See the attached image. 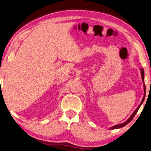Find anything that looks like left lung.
Segmentation results:
<instances>
[{
    "label": "left lung",
    "instance_id": "1",
    "mask_svg": "<svg viewBox=\"0 0 151 151\" xmlns=\"http://www.w3.org/2000/svg\"><path fill=\"white\" fill-rule=\"evenodd\" d=\"M140 70H141V75H142V81H143V83H144V89H145V95H144V97H143V99H142V101H141V103H140V104L139 105V106L137 107L136 110H135L134 111V112L132 114V115L131 116H130L129 118V119L127 120V121H125V122H124V123H122V124H116V125H115V126H113V127H110V129H119V128H121V127H124V126L127 125V124L129 123H130V122L132 121V120L133 119H134V117L135 116V115L136 114V113L137 112V111H138V110H139V107H140V106H141V105L142 104V103H143L144 100H145V93H146V86H145V71H144V69H142V68H141V69H140Z\"/></svg>",
    "mask_w": 151,
    "mask_h": 151
}]
</instances>
